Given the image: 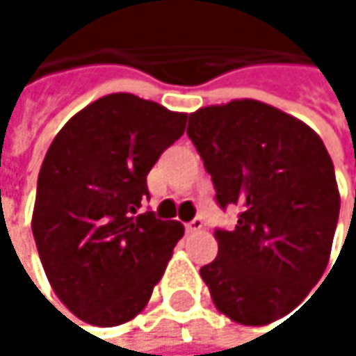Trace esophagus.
<instances>
[{
  "mask_svg": "<svg viewBox=\"0 0 356 356\" xmlns=\"http://www.w3.org/2000/svg\"><path fill=\"white\" fill-rule=\"evenodd\" d=\"M185 229H187V233H200L204 229V220L202 218H193L191 222L185 225Z\"/></svg>",
  "mask_w": 356,
  "mask_h": 356,
  "instance_id": "1",
  "label": "esophagus"
}]
</instances>
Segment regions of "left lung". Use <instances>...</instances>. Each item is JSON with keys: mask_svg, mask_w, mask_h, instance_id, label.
<instances>
[{"mask_svg": "<svg viewBox=\"0 0 356 356\" xmlns=\"http://www.w3.org/2000/svg\"><path fill=\"white\" fill-rule=\"evenodd\" d=\"M187 136L210 173L220 208H241L218 229V255L200 268L220 314L266 325L318 284L334 241L340 193L321 138L259 101H231L189 115Z\"/></svg>", "mask_w": 356, "mask_h": 356, "instance_id": "8db88e82", "label": "left lung"}]
</instances>
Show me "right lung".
Returning <instances> with one entry per match:
<instances>
[{
    "mask_svg": "<svg viewBox=\"0 0 356 356\" xmlns=\"http://www.w3.org/2000/svg\"><path fill=\"white\" fill-rule=\"evenodd\" d=\"M185 121V113L115 92L76 113L51 142L33 235L55 295L82 321L134 320L165 274L185 229L138 212L150 200L146 175Z\"/></svg>",
    "mask_w": 356,
    "mask_h": 356,
    "instance_id": "1",
    "label": "right lung"
}]
</instances>
